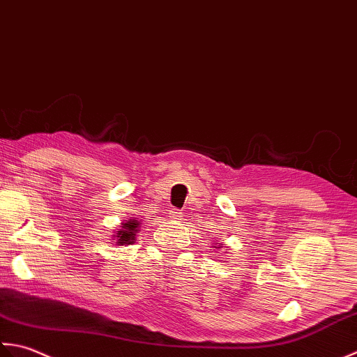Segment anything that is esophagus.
<instances>
[{"instance_id":"esophagus-1","label":"esophagus","mask_w":357,"mask_h":357,"mask_svg":"<svg viewBox=\"0 0 357 357\" xmlns=\"http://www.w3.org/2000/svg\"><path fill=\"white\" fill-rule=\"evenodd\" d=\"M171 219H174V220H181V215H183V213H180V209H171Z\"/></svg>"}]
</instances>
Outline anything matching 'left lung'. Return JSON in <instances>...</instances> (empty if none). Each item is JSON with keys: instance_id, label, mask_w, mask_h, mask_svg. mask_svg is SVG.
<instances>
[{"instance_id": "left-lung-1", "label": "left lung", "mask_w": 357, "mask_h": 357, "mask_svg": "<svg viewBox=\"0 0 357 357\" xmlns=\"http://www.w3.org/2000/svg\"><path fill=\"white\" fill-rule=\"evenodd\" d=\"M222 245H223V243H220V245H219V246H215V248H220V246H222Z\"/></svg>"}]
</instances>
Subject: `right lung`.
<instances>
[{
    "label": "right lung",
    "mask_w": 357,
    "mask_h": 357,
    "mask_svg": "<svg viewBox=\"0 0 357 357\" xmlns=\"http://www.w3.org/2000/svg\"><path fill=\"white\" fill-rule=\"evenodd\" d=\"M138 231H140V222H138L135 217H132V219H129L126 222H123L121 228L114 234V238L117 240L115 243H117V245L134 243Z\"/></svg>",
    "instance_id": "obj_1"
}]
</instances>
